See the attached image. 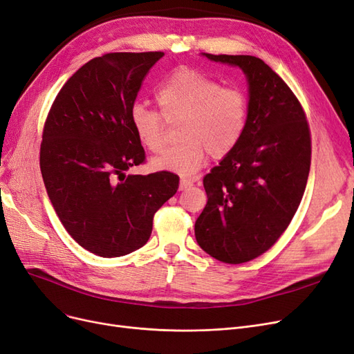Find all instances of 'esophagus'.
<instances>
[{
  "mask_svg": "<svg viewBox=\"0 0 354 354\" xmlns=\"http://www.w3.org/2000/svg\"><path fill=\"white\" fill-rule=\"evenodd\" d=\"M192 185H194V180H191V179H180V182H179V191H187Z\"/></svg>",
  "mask_w": 354,
  "mask_h": 354,
  "instance_id": "obj_1",
  "label": "esophagus"
}]
</instances>
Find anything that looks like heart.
Returning <instances> with one entry per match:
<instances>
[{"label": "heart", "instance_id": "1", "mask_svg": "<svg viewBox=\"0 0 354 354\" xmlns=\"http://www.w3.org/2000/svg\"><path fill=\"white\" fill-rule=\"evenodd\" d=\"M156 102L167 124H178L180 144L150 160L154 170L192 176L207 160L223 159L241 142L250 116V100L238 87H221L214 78L191 68H178L156 90ZM159 112L134 104L129 122L149 151L165 146V122Z\"/></svg>", "mask_w": 354, "mask_h": 354}]
</instances>
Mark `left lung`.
I'll list each match as a JSON object with an SVG mask.
<instances>
[{
  "label": "left lung",
  "mask_w": 354,
  "mask_h": 354,
  "mask_svg": "<svg viewBox=\"0 0 354 354\" xmlns=\"http://www.w3.org/2000/svg\"><path fill=\"white\" fill-rule=\"evenodd\" d=\"M201 55L243 71L250 116L238 147L203 179L208 200L195 221V239L221 263L242 264L277 242L302 201L309 127L290 87L263 59Z\"/></svg>",
  "instance_id": "8db88e82"
}]
</instances>
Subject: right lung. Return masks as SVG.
<instances>
[{
    "mask_svg": "<svg viewBox=\"0 0 354 354\" xmlns=\"http://www.w3.org/2000/svg\"><path fill=\"white\" fill-rule=\"evenodd\" d=\"M163 55L113 52L88 61L62 86L46 118L41 172L48 197L70 236L103 258L146 245L154 213L178 191L175 174L125 175L146 159L129 112Z\"/></svg>",
    "mask_w": 354,
    "mask_h": 354,
    "instance_id": "1",
    "label": "right lung"
}]
</instances>
